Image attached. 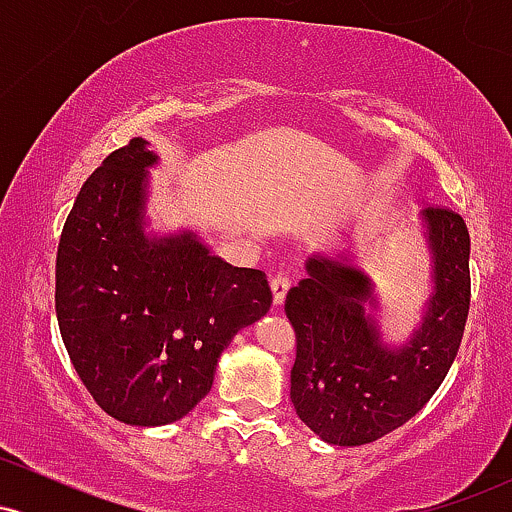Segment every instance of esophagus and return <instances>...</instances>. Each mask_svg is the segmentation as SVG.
<instances>
[{"label":"esophagus","mask_w":512,"mask_h":512,"mask_svg":"<svg viewBox=\"0 0 512 512\" xmlns=\"http://www.w3.org/2000/svg\"><path fill=\"white\" fill-rule=\"evenodd\" d=\"M291 289V281L286 279V276H274L272 279V296H274V303L281 305L286 301V293Z\"/></svg>","instance_id":"1"}]
</instances>
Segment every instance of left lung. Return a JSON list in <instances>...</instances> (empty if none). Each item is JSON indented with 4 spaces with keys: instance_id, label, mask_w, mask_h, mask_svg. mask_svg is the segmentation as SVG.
<instances>
[{
    "instance_id": "left-lung-1",
    "label": "left lung",
    "mask_w": 512,
    "mask_h": 512,
    "mask_svg": "<svg viewBox=\"0 0 512 512\" xmlns=\"http://www.w3.org/2000/svg\"><path fill=\"white\" fill-rule=\"evenodd\" d=\"M431 296L407 344H385L373 281L346 257L313 255L286 293L296 330L291 402L330 445H363L407 424L445 380L469 313V233L452 209L428 207Z\"/></svg>"
}]
</instances>
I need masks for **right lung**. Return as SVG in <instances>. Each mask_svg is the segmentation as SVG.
I'll return each mask as SVG.
<instances>
[{
  "instance_id": "obj_1",
  "label": "right lung",
  "mask_w": 512,
  "mask_h": 512,
  "mask_svg": "<svg viewBox=\"0 0 512 512\" xmlns=\"http://www.w3.org/2000/svg\"><path fill=\"white\" fill-rule=\"evenodd\" d=\"M156 163L142 137L113 151L76 195L57 248L62 342L98 407L129 426L195 409L221 351L272 305L260 269L223 262L190 231H144Z\"/></svg>"
}]
</instances>
